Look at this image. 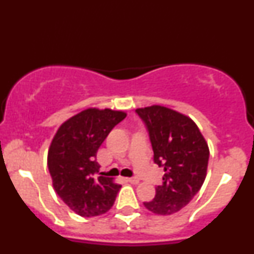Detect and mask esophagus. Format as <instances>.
I'll list each match as a JSON object with an SVG mask.
<instances>
[{"mask_svg": "<svg viewBox=\"0 0 254 254\" xmlns=\"http://www.w3.org/2000/svg\"><path fill=\"white\" fill-rule=\"evenodd\" d=\"M127 181L132 183V184H139L140 183V180L136 179V178H128Z\"/></svg>", "mask_w": 254, "mask_h": 254, "instance_id": "1", "label": "esophagus"}]
</instances>
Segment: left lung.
Segmentation results:
<instances>
[{
  "mask_svg": "<svg viewBox=\"0 0 254 254\" xmlns=\"http://www.w3.org/2000/svg\"><path fill=\"white\" fill-rule=\"evenodd\" d=\"M149 130L154 162L163 167V182L155 188L153 201L144 202L147 210L170 215L183 209L203 184L209 145L193 120L163 105L135 110Z\"/></svg>",
  "mask_w": 254,
  "mask_h": 254,
  "instance_id": "left-lung-1",
  "label": "left lung"
}]
</instances>
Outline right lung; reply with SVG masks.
I'll return each mask as SVG.
<instances>
[{
  "label": "right lung",
  "mask_w": 254,
  "mask_h": 254,
  "mask_svg": "<svg viewBox=\"0 0 254 254\" xmlns=\"http://www.w3.org/2000/svg\"><path fill=\"white\" fill-rule=\"evenodd\" d=\"M127 112L89 108L59 127L48 152V167L55 192L76 214L85 218L111 209L121 186L112 178L95 177L96 153Z\"/></svg>",
  "instance_id": "obj_1"
}]
</instances>
